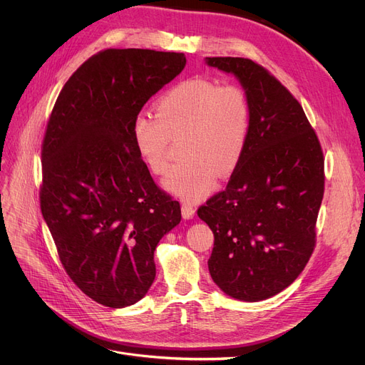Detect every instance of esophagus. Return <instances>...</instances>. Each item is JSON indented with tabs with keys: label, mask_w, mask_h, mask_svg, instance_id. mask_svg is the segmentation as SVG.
Instances as JSON below:
<instances>
[{
	"label": "esophagus",
	"mask_w": 365,
	"mask_h": 365,
	"mask_svg": "<svg viewBox=\"0 0 365 365\" xmlns=\"http://www.w3.org/2000/svg\"><path fill=\"white\" fill-rule=\"evenodd\" d=\"M194 215H195V208L190 205V204H187V202H183L182 204V216H183V219H192Z\"/></svg>",
	"instance_id": "1"
}]
</instances>
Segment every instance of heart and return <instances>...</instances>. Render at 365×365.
Returning <instances> with one entry per match:
<instances>
[{"label":"heart","mask_w":365,"mask_h":365,"mask_svg":"<svg viewBox=\"0 0 365 365\" xmlns=\"http://www.w3.org/2000/svg\"><path fill=\"white\" fill-rule=\"evenodd\" d=\"M155 118L139 113L131 139L140 160L153 173L168 168V142H179L183 158L164 178L167 190L186 201L213 192L219 176L238 165L252 125V105L238 84L189 78L167 90L155 103Z\"/></svg>","instance_id":"b5f03b06"}]
</instances>
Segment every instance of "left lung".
<instances>
[{
    "label": "left lung",
    "mask_w": 365,
    "mask_h": 365,
    "mask_svg": "<svg viewBox=\"0 0 365 365\" xmlns=\"http://www.w3.org/2000/svg\"><path fill=\"white\" fill-rule=\"evenodd\" d=\"M205 62L234 73L252 105L247 146L226 189L198 208L215 234L208 271L227 296L259 302L287 289L314 253L322 149L302 105L269 71L244 57Z\"/></svg>",
    "instance_id": "obj_1"
}]
</instances>
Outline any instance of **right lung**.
I'll use <instances>...</instances> for the list:
<instances>
[{
  "label": "right lung",
  "mask_w": 365,
  "mask_h": 365,
  "mask_svg": "<svg viewBox=\"0 0 365 365\" xmlns=\"http://www.w3.org/2000/svg\"><path fill=\"white\" fill-rule=\"evenodd\" d=\"M185 65L183 53L102 50L71 75L47 123L41 213L69 278L108 308L148 293L153 252L182 219L134 148L131 123Z\"/></svg>",
  "instance_id": "obj_1"
}]
</instances>
